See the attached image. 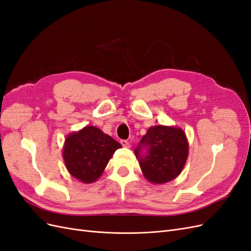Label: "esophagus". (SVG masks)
Segmentation results:
<instances>
[{"instance_id":"esophagus-1","label":"esophagus","mask_w":251,"mask_h":251,"mask_svg":"<svg viewBox=\"0 0 251 251\" xmlns=\"http://www.w3.org/2000/svg\"><path fill=\"white\" fill-rule=\"evenodd\" d=\"M120 143H121V146H123L124 148H130L131 147V144L128 143L127 140H120Z\"/></svg>"}]
</instances>
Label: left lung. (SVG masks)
Wrapping results in <instances>:
<instances>
[{"mask_svg":"<svg viewBox=\"0 0 251 251\" xmlns=\"http://www.w3.org/2000/svg\"><path fill=\"white\" fill-rule=\"evenodd\" d=\"M147 146L142 156L140 149ZM188 141L179 126H153L143 136L135 155L144 178L153 184H163L176 179L183 170L188 157Z\"/></svg>","mask_w":251,"mask_h":251,"instance_id":"obj_1","label":"left lung"}]
</instances>
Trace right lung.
<instances>
[{
    "instance_id": "right-lung-1",
    "label": "right lung",
    "mask_w": 251,
    "mask_h": 251,
    "mask_svg": "<svg viewBox=\"0 0 251 251\" xmlns=\"http://www.w3.org/2000/svg\"><path fill=\"white\" fill-rule=\"evenodd\" d=\"M121 144L94 126L67 135L63 148L64 162L71 176L82 183L100 178L113 154Z\"/></svg>"
}]
</instances>
